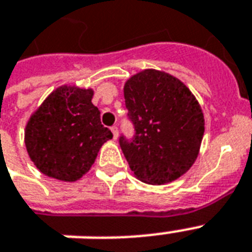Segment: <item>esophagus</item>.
I'll use <instances>...</instances> for the list:
<instances>
[{
    "mask_svg": "<svg viewBox=\"0 0 252 252\" xmlns=\"http://www.w3.org/2000/svg\"><path fill=\"white\" fill-rule=\"evenodd\" d=\"M111 132L114 134V140H118L119 137V130H118V126H111Z\"/></svg>",
    "mask_w": 252,
    "mask_h": 252,
    "instance_id": "34e87169",
    "label": "esophagus"
}]
</instances>
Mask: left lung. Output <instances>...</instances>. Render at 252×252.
Instances as JSON below:
<instances>
[{"label":"left lung","mask_w":252,"mask_h":252,"mask_svg":"<svg viewBox=\"0 0 252 252\" xmlns=\"http://www.w3.org/2000/svg\"><path fill=\"white\" fill-rule=\"evenodd\" d=\"M128 116L136 136L120 137V146L133 175L161 186L186 174L199 156L204 114L186 85L162 70L145 69L124 84Z\"/></svg>","instance_id":"8db88e82"}]
</instances>
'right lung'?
<instances>
[{
	"instance_id": "add662e5",
	"label": "right lung",
	"mask_w": 252,
	"mask_h": 252,
	"mask_svg": "<svg viewBox=\"0 0 252 252\" xmlns=\"http://www.w3.org/2000/svg\"><path fill=\"white\" fill-rule=\"evenodd\" d=\"M93 89L63 85L33 111L25 128L30 159L40 172L76 182L91 168L104 142L112 138L91 103Z\"/></svg>"
}]
</instances>
